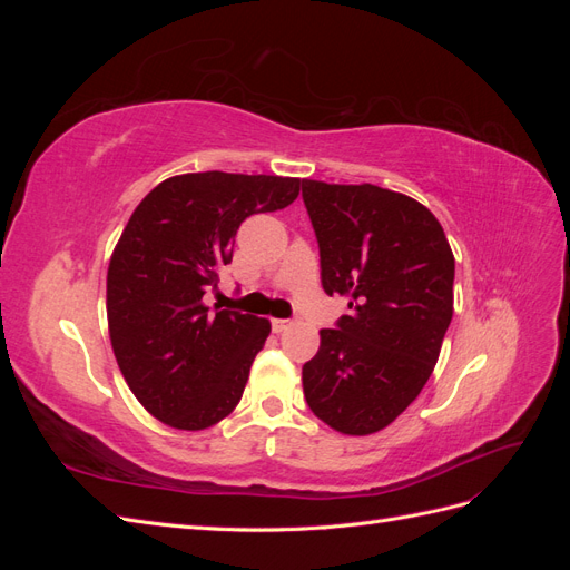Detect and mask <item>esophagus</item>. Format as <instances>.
<instances>
[{
    "label": "esophagus",
    "instance_id": "obj_1",
    "mask_svg": "<svg viewBox=\"0 0 570 570\" xmlns=\"http://www.w3.org/2000/svg\"><path fill=\"white\" fill-rule=\"evenodd\" d=\"M289 325H292V321H289V318H273V321H271L273 333H285Z\"/></svg>",
    "mask_w": 570,
    "mask_h": 570
}]
</instances>
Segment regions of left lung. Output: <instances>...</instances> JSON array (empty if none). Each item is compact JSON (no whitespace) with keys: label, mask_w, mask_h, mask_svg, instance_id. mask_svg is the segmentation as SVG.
<instances>
[{"label":"left lung","mask_w":570,"mask_h":570,"mask_svg":"<svg viewBox=\"0 0 570 570\" xmlns=\"http://www.w3.org/2000/svg\"><path fill=\"white\" fill-rule=\"evenodd\" d=\"M325 295L350 316L323 327L302 368L306 404L344 435L387 428L433 373L454 314V254L440 220L402 193L302 180Z\"/></svg>","instance_id":"1"}]
</instances>
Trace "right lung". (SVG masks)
Segmentation results:
<instances>
[{"mask_svg":"<svg viewBox=\"0 0 570 570\" xmlns=\"http://www.w3.org/2000/svg\"><path fill=\"white\" fill-rule=\"evenodd\" d=\"M299 178L206 170L159 183L137 204L107 273L109 337L128 387L154 419L204 430L243 400L268 318L204 304L252 214L285 209Z\"/></svg>","mask_w":570,"mask_h":570,"instance_id":"add662e5","label":"right lung"}]
</instances>
